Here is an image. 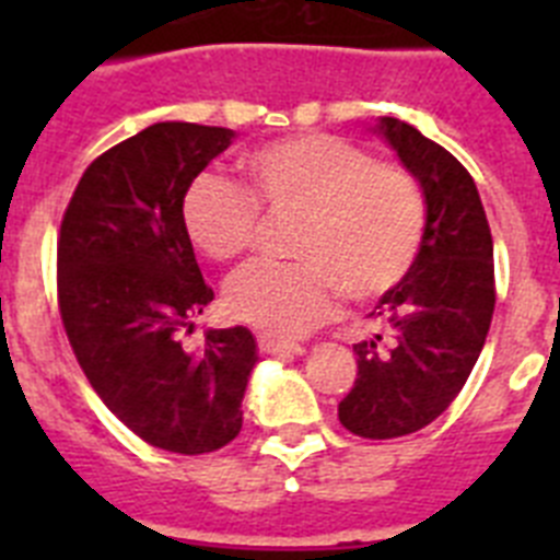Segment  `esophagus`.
Wrapping results in <instances>:
<instances>
[{
  "label": "esophagus",
  "instance_id": "obj_1",
  "mask_svg": "<svg viewBox=\"0 0 560 560\" xmlns=\"http://www.w3.org/2000/svg\"><path fill=\"white\" fill-rule=\"evenodd\" d=\"M257 348H260V353L266 355H305L303 345L285 341V339H275V336H260V339H257Z\"/></svg>",
  "mask_w": 560,
  "mask_h": 560
}]
</instances>
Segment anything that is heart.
I'll use <instances>...</instances> for the list:
<instances>
[{
	"label": "heart",
	"mask_w": 560,
	"mask_h": 560,
	"mask_svg": "<svg viewBox=\"0 0 560 560\" xmlns=\"http://www.w3.org/2000/svg\"><path fill=\"white\" fill-rule=\"evenodd\" d=\"M246 199L201 176L182 201L190 244L212 264L252 249L260 215H296L294 266H252L226 285L235 323L296 336L325 323L339 291L353 303L393 294L418 260L427 201L407 171L378 165L364 148L330 133H296L241 160Z\"/></svg>",
	"instance_id": "b5f03b06"
}]
</instances>
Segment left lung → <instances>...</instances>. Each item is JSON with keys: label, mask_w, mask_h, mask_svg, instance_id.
Masks as SVG:
<instances>
[{"label": "left lung", "mask_w": 560, "mask_h": 560, "mask_svg": "<svg viewBox=\"0 0 560 560\" xmlns=\"http://www.w3.org/2000/svg\"><path fill=\"white\" fill-rule=\"evenodd\" d=\"M375 133L423 190L427 232L407 280L370 314L378 330L353 345L359 378L339 420L359 438L389 440L429 427L457 398L482 353L497 291L491 226L471 173L409 122L381 117Z\"/></svg>", "instance_id": "left-lung-1"}]
</instances>
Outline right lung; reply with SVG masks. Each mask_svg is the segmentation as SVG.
<instances>
[{"mask_svg": "<svg viewBox=\"0 0 560 560\" xmlns=\"http://www.w3.org/2000/svg\"><path fill=\"white\" fill-rule=\"evenodd\" d=\"M232 128L153 122L97 156L58 237V305L69 345L103 404L165 452L207 454L237 438L257 341L246 328L179 334L212 303L182 221L192 179Z\"/></svg>", "mask_w": 560, "mask_h": 560, "instance_id": "add662e5", "label": "right lung"}]
</instances>
